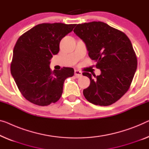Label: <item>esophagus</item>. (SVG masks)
Masks as SVG:
<instances>
[{
	"instance_id": "1",
	"label": "esophagus",
	"mask_w": 149,
	"mask_h": 149,
	"mask_svg": "<svg viewBox=\"0 0 149 149\" xmlns=\"http://www.w3.org/2000/svg\"><path fill=\"white\" fill-rule=\"evenodd\" d=\"M75 75L76 77H80L82 76V73L79 70H75Z\"/></svg>"
}]
</instances>
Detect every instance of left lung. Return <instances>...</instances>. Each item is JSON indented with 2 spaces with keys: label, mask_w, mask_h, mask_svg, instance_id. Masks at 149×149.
I'll return each instance as SVG.
<instances>
[{
  "label": "left lung",
  "mask_w": 149,
  "mask_h": 149,
  "mask_svg": "<svg viewBox=\"0 0 149 149\" xmlns=\"http://www.w3.org/2000/svg\"><path fill=\"white\" fill-rule=\"evenodd\" d=\"M74 32L86 43L88 55L101 70L100 75L84 72L90 79L84 97L90 103L110 106L129 90L137 68V58L125 33L100 21L78 24Z\"/></svg>",
  "instance_id": "obj_1"
}]
</instances>
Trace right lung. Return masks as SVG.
I'll list each match as a JSON object with an SVG mask.
<instances>
[{
  "mask_svg": "<svg viewBox=\"0 0 149 149\" xmlns=\"http://www.w3.org/2000/svg\"><path fill=\"white\" fill-rule=\"evenodd\" d=\"M75 24L42 23L18 39L13 49L10 72L20 92L41 106L55 103L63 93L64 81L74 75L72 68L52 71L49 60L59 51V43Z\"/></svg>",
  "mask_w": 149,
  "mask_h": 149,
  "instance_id": "obj_1",
  "label": "right lung"
}]
</instances>
